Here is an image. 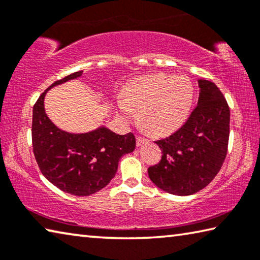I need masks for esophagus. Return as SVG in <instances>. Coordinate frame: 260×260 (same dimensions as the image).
I'll use <instances>...</instances> for the list:
<instances>
[{"label": "esophagus", "instance_id": "obj_1", "mask_svg": "<svg viewBox=\"0 0 260 260\" xmlns=\"http://www.w3.org/2000/svg\"><path fill=\"white\" fill-rule=\"evenodd\" d=\"M147 142H148L147 139L142 138V136H136V146H138V147L142 146L143 143H147Z\"/></svg>", "mask_w": 260, "mask_h": 260}]
</instances>
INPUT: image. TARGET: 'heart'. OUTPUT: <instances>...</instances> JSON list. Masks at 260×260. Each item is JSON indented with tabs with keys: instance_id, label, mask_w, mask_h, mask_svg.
Returning a JSON list of instances; mask_svg holds the SVG:
<instances>
[{
	"instance_id": "b5f03b06",
	"label": "heart",
	"mask_w": 260,
	"mask_h": 260,
	"mask_svg": "<svg viewBox=\"0 0 260 260\" xmlns=\"http://www.w3.org/2000/svg\"><path fill=\"white\" fill-rule=\"evenodd\" d=\"M193 89L184 77L155 74L131 83L126 101H119V110L125 120L140 119L156 134H166L181 126L192 104Z\"/></svg>"
}]
</instances>
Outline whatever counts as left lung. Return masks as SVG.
I'll list each match as a JSON object with an SVG mask.
<instances>
[{"mask_svg": "<svg viewBox=\"0 0 260 260\" xmlns=\"http://www.w3.org/2000/svg\"><path fill=\"white\" fill-rule=\"evenodd\" d=\"M199 102L186 122L156 141L161 159L148 169L158 188L188 196L205 188L225 161L230 139V107L213 82L199 80Z\"/></svg>", "mask_w": 260, "mask_h": 260, "instance_id": "left-lung-1", "label": "left lung"}]
</instances>
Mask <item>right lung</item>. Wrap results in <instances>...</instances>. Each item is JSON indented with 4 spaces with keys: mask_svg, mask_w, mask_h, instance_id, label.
<instances>
[{
    "mask_svg": "<svg viewBox=\"0 0 260 260\" xmlns=\"http://www.w3.org/2000/svg\"><path fill=\"white\" fill-rule=\"evenodd\" d=\"M82 71L57 80L33 107L32 144L39 169L47 180L65 192L88 196L101 190L116 175L120 157L135 149L133 133L119 135L105 127L89 133L71 134L52 124L43 107L51 87L79 78Z\"/></svg>",
    "mask_w": 260,
    "mask_h": 260,
    "instance_id": "right-lung-1",
    "label": "right lung"
}]
</instances>
